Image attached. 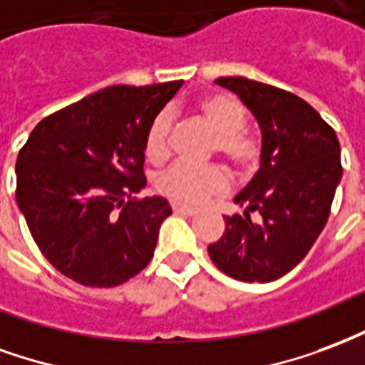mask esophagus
Returning <instances> with one entry per match:
<instances>
[{"label":"esophagus","mask_w":365,"mask_h":365,"mask_svg":"<svg viewBox=\"0 0 365 365\" xmlns=\"http://www.w3.org/2000/svg\"><path fill=\"white\" fill-rule=\"evenodd\" d=\"M171 208L175 214H182V215L198 214V208H194V206H186V204H180V202H173Z\"/></svg>","instance_id":"34e87169"}]
</instances>
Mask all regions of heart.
I'll return each instance as SVG.
<instances>
[{"label":"heart","instance_id":"obj_1","mask_svg":"<svg viewBox=\"0 0 365 365\" xmlns=\"http://www.w3.org/2000/svg\"><path fill=\"white\" fill-rule=\"evenodd\" d=\"M200 114L217 134L215 148L241 171H252L260 161V143L257 138L245 132L247 114L237 98L231 95H210L202 98ZM175 114L161 110L151 120L143 150L151 163H163L171 153V135ZM231 177L220 165H194L190 161H177L157 179V188L173 200L185 204H202L210 196L230 190Z\"/></svg>","mask_w":365,"mask_h":365}]
</instances>
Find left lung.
Instances as JSON below:
<instances>
[{
    "instance_id": "left-lung-1",
    "label": "left lung",
    "mask_w": 365,
    "mask_h": 365,
    "mask_svg": "<svg viewBox=\"0 0 365 365\" xmlns=\"http://www.w3.org/2000/svg\"><path fill=\"white\" fill-rule=\"evenodd\" d=\"M262 132L260 169L235 196L243 215H227L210 259L241 282H272L295 268L323 231L342 177L340 143L321 114L297 95L247 77H217ZM259 211L263 222H250Z\"/></svg>"
}]
</instances>
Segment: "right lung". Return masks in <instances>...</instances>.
I'll return each mask as SVG.
<instances>
[{
  "label": "right lung",
  "mask_w": 365,
  "mask_h": 365,
  "mask_svg": "<svg viewBox=\"0 0 365 365\" xmlns=\"http://www.w3.org/2000/svg\"><path fill=\"white\" fill-rule=\"evenodd\" d=\"M180 85L101 89L42 118L19 151V210L70 280L113 288L150 264L171 206L132 194L145 186V132Z\"/></svg>",
  "instance_id": "right-lung-1"
}]
</instances>
